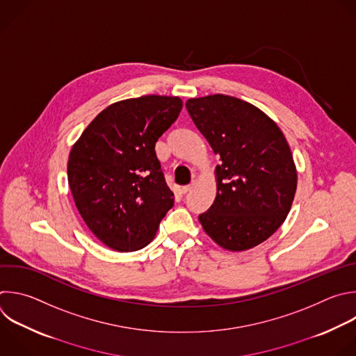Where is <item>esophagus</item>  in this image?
<instances>
[{
    "label": "esophagus",
    "instance_id": "obj_1",
    "mask_svg": "<svg viewBox=\"0 0 356 356\" xmlns=\"http://www.w3.org/2000/svg\"><path fill=\"white\" fill-rule=\"evenodd\" d=\"M193 187H194V183H190V184L184 186V187L181 188V191H183V193H188V191H190Z\"/></svg>",
    "mask_w": 356,
    "mask_h": 356
}]
</instances>
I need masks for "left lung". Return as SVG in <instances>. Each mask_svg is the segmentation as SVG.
I'll use <instances>...</instances> for the list:
<instances>
[{"mask_svg": "<svg viewBox=\"0 0 356 356\" xmlns=\"http://www.w3.org/2000/svg\"><path fill=\"white\" fill-rule=\"evenodd\" d=\"M186 107L222 162L213 204L198 216L204 230L226 250L260 245L282 225L296 191L282 131L260 108L233 96L188 99Z\"/></svg>", "mask_w": 356, "mask_h": 356, "instance_id": "8db88e82", "label": "left lung"}]
</instances>
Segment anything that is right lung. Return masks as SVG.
<instances>
[{"mask_svg": "<svg viewBox=\"0 0 356 356\" xmlns=\"http://www.w3.org/2000/svg\"><path fill=\"white\" fill-rule=\"evenodd\" d=\"M176 96L148 95L110 104L75 143L68 184L88 227L117 252L145 248L175 204L155 144L181 110Z\"/></svg>", "mask_w": 356, "mask_h": 356, "instance_id": "1", "label": "right lung"}]
</instances>
